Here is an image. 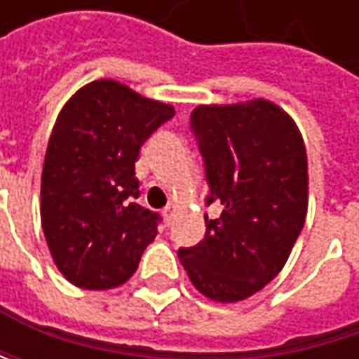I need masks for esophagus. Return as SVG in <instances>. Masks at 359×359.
Returning a JSON list of instances; mask_svg holds the SVG:
<instances>
[{"label": "esophagus", "mask_w": 359, "mask_h": 359, "mask_svg": "<svg viewBox=\"0 0 359 359\" xmlns=\"http://www.w3.org/2000/svg\"><path fill=\"white\" fill-rule=\"evenodd\" d=\"M177 212H179V205H177V203H168V205L164 208V218H166V222H172V218L177 216Z\"/></svg>", "instance_id": "34e87169"}]
</instances>
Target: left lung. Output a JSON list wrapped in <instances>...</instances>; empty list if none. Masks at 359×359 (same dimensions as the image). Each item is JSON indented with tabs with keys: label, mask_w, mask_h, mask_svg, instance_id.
Instances as JSON below:
<instances>
[{
	"label": "left lung",
	"mask_w": 359,
	"mask_h": 359,
	"mask_svg": "<svg viewBox=\"0 0 359 359\" xmlns=\"http://www.w3.org/2000/svg\"><path fill=\"white\" fill-rule=\"evenodd\" d=\"M199 143L220 218L179 250L193 287L212 302L237 304L262 291L287 264L308 214V154L295 120L268 100L197 106Z\"/></svg>",
	"instance_id": "1"
}]
</instances>
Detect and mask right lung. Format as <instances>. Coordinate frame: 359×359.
<instances>
[{
	"mask_svg": "<svg viewBox=\"0 0 359 359\" xmlns=\"http://www.w3.org/2000/svg\"><path fill=\"white\" fill-rule=\"evenodd\" d=\"M170 104L100 79L60 109L41 175V226L53 264L81 289L124 285L158 235V214L135 203V162Z\"/></svg>",
	"mask_w": 359,
	"mask_h": 359,
	"instance_id": "obj_1",
	"label": "right lung"
}]
</instances>
